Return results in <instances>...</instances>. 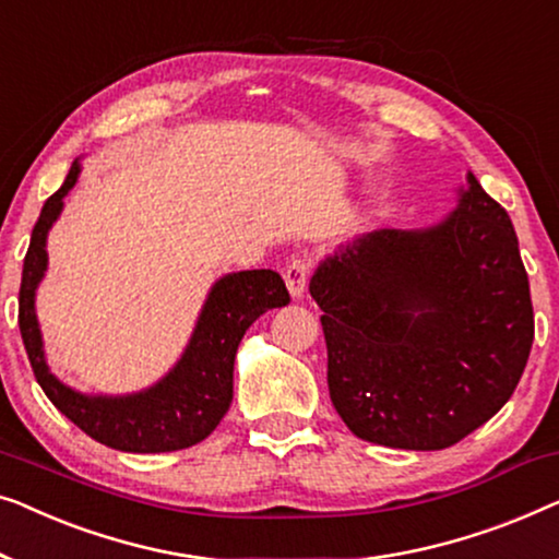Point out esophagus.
Wrapping results in <instances>:
<instances>
[{"label":"esophagus","instance_id":"1","mask_svg":"<svg viewBox=\"0 0 559 559\" xmlns=\"http://www.w3.org/2000/svg\"><path fill=\"white\" fill-rule=\"evenodd\" d=\"M309 271H311V263L306 261V258H296V261L286 269V273H283V278H286V286H288L290 296H294V298L304 296L306 281H309Z\"/></svg>","mask_w":559,"mask_h":559}]
</instances>
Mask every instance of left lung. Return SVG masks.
I'll return each instance as SVG.
<instances>
[{"label":"left lung","instance_id":"obj_1","mask_svg":"<svg viewBox=\"0 0 559 559\" xmlns=\"http://www.w3.org/2000/svg\"><path fill=\"white\" fill-rule=\"evenodd\" d=\"M466 179L438 225L359 235L311 276L329 395L369 443H459L504 407L530 359L534 311L514 225Z\"/></svg>","mask_w":559,"mask_h":559}]
</instances>
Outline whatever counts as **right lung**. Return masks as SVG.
<instances>
[{"instance_id":"obj_1","label":"right lung","mask_w":559,"mask_h":559,"mask_svg":"<svg viewBox=\"0 0 559 559\" xmlns=\"http://www.w3.org/2000/svg\"><path fill=\"white\" fill-rule=\"evenodd\" d=\"M81 164L73 162L66 182L43 204L33 227L20 286V332L33 372L50 403L85 436L126 453L182 451L207 438L233 403V367L248 326L269 309L290 301L276 271L227 273L210 288L198 326L169 374L133 395H83L62 384L45 361L35 313V290L47 271V233L73 190Z\"/></svg>"}]
</instances>
